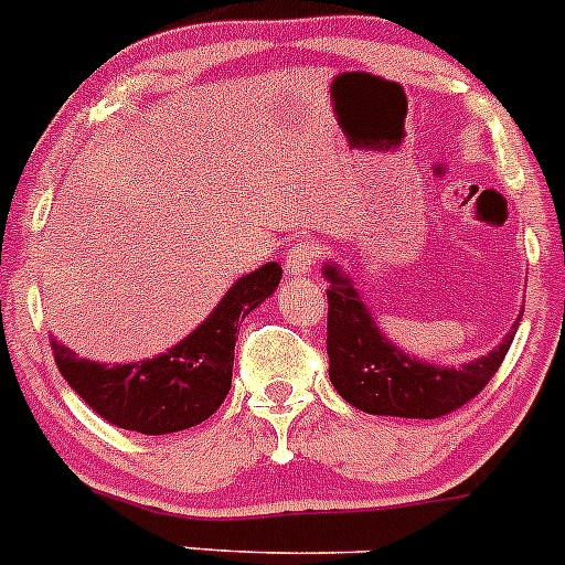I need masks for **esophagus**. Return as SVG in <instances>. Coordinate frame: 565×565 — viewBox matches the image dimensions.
Segmentation results:
<instances>
[{
	"mask_svg": "<svg viewBox=\"0 0 565 565\" xmlns=\"http://www.w3.org/2000/svg\"><path fill=\"white\" fill-rule=\"evenodd\" d=\"M318 258H321V247H318L316 242H299L290 247L285 269H288L290 275H307V271L318 264Z\"/></svg>",
	"mask_w": 565,
	"mask_h": 565,
	"instance_id": "obj_1",
	"label": "esophagus"
}]
</instances>
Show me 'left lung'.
Segmentation results:
<instances>
[{
  "label": "left lung",
  "instance_id": "8db88e82",
  "mask_svg": "<svg viewBox=\"0 0 565 565\" xmlns=\"http://www.w3.org/2000/svg\"><path fill=\"white\" fill-rule=\"evenodd\" d=\"M323 277L329 280L326 353L331 386L353 408L375 416L440 418L462 408L492 381L520 326L516 318L503 342L476 362L435 367L403 353L381 334L359 290L334 264L323 266Z\"/></svg>",
  "mask_w": 565,
  "mask_h": 565
}]
</instances>
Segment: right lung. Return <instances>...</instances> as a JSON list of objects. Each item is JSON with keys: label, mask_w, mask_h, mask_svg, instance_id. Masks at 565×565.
<instances>
[{"label": "right lung", "mask_w": 565, "mask_h": 565, "mask_svg": "<svg viewBox=\"0 0 565 565\" xmlns=\"http://www.w3.org/2000/svg\"><path fill=\"white\" fill-rule=\"evenodd\" d=\"M280 277V264H264L244 275L193 334L160 356L110 367L78 359L62 342L51 340L56 367L78 397L114 427L143 435L195 427L231 392L239 321L275 294Z\"/></svg>", "instance_id": "1"}]
</instances>
